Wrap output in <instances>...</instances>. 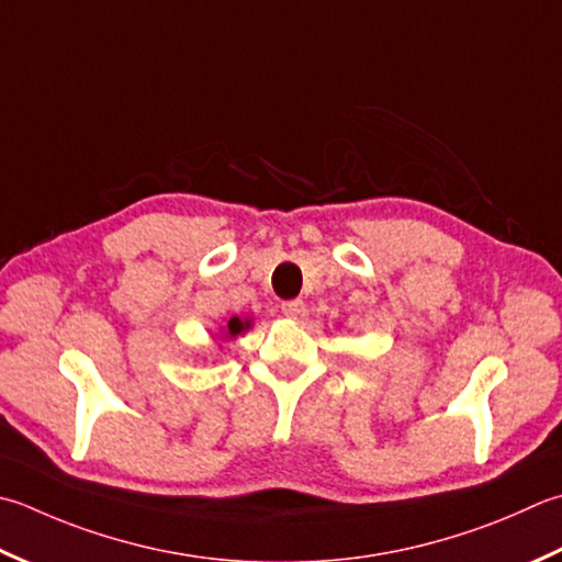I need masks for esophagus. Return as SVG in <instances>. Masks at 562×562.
I'll list each match as a JSON object with an SVG mask.
<instances>
[{
    "label": "esophagus",
    "mask_w": 562,
    "mask_h": 562,
    "mask_svg": "<svg viewBox=\"0 0 562 562\" xmlns=\"http://www.w3.org/2000/svg\"><path fill=\"white\" fill-rule=\"evenodd\" d=\"M280 310L288 318H302L304 312H306V306H304L302 300H290V302H282Z\"/></svg>",
    "instance_id": "obj_1"
}]
</instances>
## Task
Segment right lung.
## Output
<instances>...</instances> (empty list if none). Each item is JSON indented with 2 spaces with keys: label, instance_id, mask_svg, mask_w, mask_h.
Here are the masks:
<instances>
[{
  "label": "right lung",
  "instance_id": "right-lung-1",
  "mask_svg": "<svg viewBox=\"0 0 562 562\" xmlns=\"http://www.w3.org/2000/svg\"><path fill=\"white\" fill-rule=\"evenodd\" d=\"M250 328H252L250 316H228L226 322L218 326V334L214 336V340H236L238 336L250 331Z\"/></svg>",
  "mask_w": 562,
  "mask_h": 562
}]
</instances>
